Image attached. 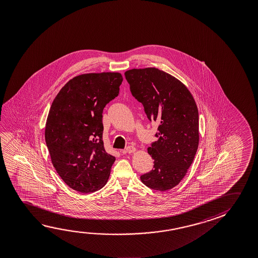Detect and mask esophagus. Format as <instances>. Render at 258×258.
Listing matches in <instances>:
<instances>
[{
	"label": "esophagus",
	"mask_w": 258,
	"mask_h": 258,
	"mask_svg": "<svg viewBox=\"0 0 258 258\" xmlns=\"http://www.w3.org/2000/svg\"><path fill=\"white\" fill-rule=\"evenodd\" d=\"M136 151V148L133 147V146H128L127 148H125V150L123 151V153H128V154H131V153H134Z\"/></svg>",
	"instance_id": "obj_1"
}]
</instances>
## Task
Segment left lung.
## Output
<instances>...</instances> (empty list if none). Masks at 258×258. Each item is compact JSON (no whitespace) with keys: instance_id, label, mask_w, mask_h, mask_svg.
Masks as SVG:
<instances>
[{"instance_id":"obj_1","label":"left lung","mask_w":258,"mask_h":258,"mask_svg":"<svg viewBox=\"0 0 258 258\" xmlns=\"http://www.w3.org/2000/svg\"><path fill=\"white\" fill-rule=\"evenodd\" d=\"M132 95L144 106L150 121L159 124L148 152L154 168L140 176L153 190H170L184 177L199 145V113L190 91L182 82L157 68L125 72Z\"/></svg>"}]
</instances>
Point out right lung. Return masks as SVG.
Here are the masks:
<instances>
[{"label": "right lung", "mask_w": 258, "mask_h": 258, "mask_svg": "<svg viewBox=\"0 0 258 258\" xmlns=\"http://www.w3.org/2000/svg\"><path fill=\"white\" fill-rule=\"evenodd\" d=\"M119 73L84 74L67 83L52 102L45 140L52 164L63 182L88 194L102 189L115 157L102 141V111L117 97Z\"/></svg>", "instance_id": "1"}]
</instances>
